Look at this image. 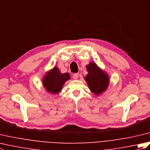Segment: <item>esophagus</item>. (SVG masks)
I'll return each mask as SVG.
<instances>
[{
    "instance_id": "obj_1",
    "label": "esophagus",
    "mask_w": 150,
    "mask_h": 150,
    "mask_svg": "<svg viewBox=\"0 0 150 150\" xmlns=\"http://www.w3.org/2000/svg\"><path fill=\"white\" fill-rule=\"evenodd\" d=\"M79 78V74L78 73H75V74H73V79H74V80H77Z\"/></svg>"
}]
</instances>
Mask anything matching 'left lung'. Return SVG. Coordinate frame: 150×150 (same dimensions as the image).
Returning a JSON list of instances; mask_svg holds the SVG:
<instances>
[{"label":"left lung","mask_w":150,"mask_h":150,"mask_svg":"<svg viewBox=\"0 0 150 150\" xmlns=\"http://www.w3.org/2000/svg\"><path fill=\"white\" fill-rule=\"evenodd\" d=\"M88 74L84 77L88 88L94 95H101L107 90L110 84V76L95 62H90L86 65Z\"/></svg>","instance_id":"left-lung-1"}]
</instances>
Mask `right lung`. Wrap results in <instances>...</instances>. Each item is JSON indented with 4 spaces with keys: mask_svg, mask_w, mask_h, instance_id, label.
<instances>
[{
    "mask_svg": "<svg viewBox=\"0 0 150 150\" xmlns=\"http://www.w3.org/2000/svg\"><path fill=\"white\" fill-rule=\"evenodd\" d=\"M70 79L68 73H62L57 66L46 72L42 77V85L49 93L56 95L62 90L65 82Z\"/></svg>",
    "mask_w": 150,
    "mask_h": 150,
    "instance_id": "add662e5",
    "label": "right lung"
}]
</instances>
